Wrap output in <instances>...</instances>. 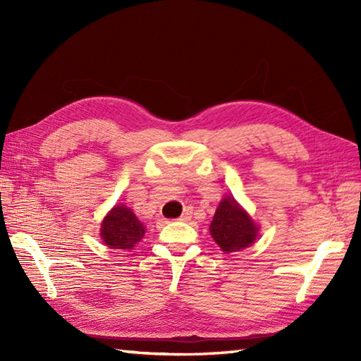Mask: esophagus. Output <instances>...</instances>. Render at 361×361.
Masks as SVG:
<instances>
[{"mask_svg": "<svg viewBox=\"0 0 361 361\" xmlns=\"http://www.w3.org/2000/svg\"><path fill=\"white\" fill-rule=\"evenodd\" d=\"M190 216H192V212H190L189 209H186L185 212L181 214V217H180L178 220H180V221H188V220H190Z\"/></svg>", "mask_w": 361, "mask_h": 361, "instance_id": "obj_1", "label": "esophagus"}]
</instances>
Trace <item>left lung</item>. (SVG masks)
Returning a JSON list of instances; mask_svg holds the SVG:
<instances>
[{"instance_id":"left-lung-1","label":"left lung","mask_w":361,"mask_h":361,"mask_svg":"<svg viewBox=\"0 0 361 361\" xmlns=\"http://www.w3.org/2000/svg\"><path fill=\"white\" fill-rule=\"evenodd\" d=\"M257 225L233 197H226L220 202L209 226L212 239L225 252L251 247L257 239Z\"/></svg>"}]
</instances>
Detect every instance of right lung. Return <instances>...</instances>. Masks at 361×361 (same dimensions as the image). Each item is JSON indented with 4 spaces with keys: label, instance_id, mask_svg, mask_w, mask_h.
<instances>
[{
    "label": "right lung",
    "instance_id": "obj_1",
    "mask_svg": "<svg viewBox=\"0 0 361 361\" xmlns=\"http://www.w3.org/2000/svg\"><path fill=\"white\" fill-rule=\"evenodd\" d=\"M144 234V225L124 204L114 206L105 216L101 226V239L111 250H133Z\"/></svg>",
    "mask_w": 361,
    "mask_h": 361
}]
</instances>
